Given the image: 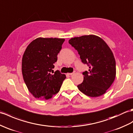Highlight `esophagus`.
Segmentation results:
<instances>
[{
	"mask_svg": "<svg viewBox=\"0 0 133 133\" xmlns=\"http://www.w3.org/2000/svg\"><path fill=\"white\" fill-rule=\"evenodd\" d=\"M74 74V72H72V73H68L67 74H68V75H72V74Z\"/></svg>",
	"mask_w": 133,
	"mask_h": 133,
	"instance_id": "esophagus-1",
	"label": "esophagus"
}]
</instances>
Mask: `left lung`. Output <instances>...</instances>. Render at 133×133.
Here are the masks:
<instances>
[{
  "mask_svg": "<svg viewBox=\"0 0 133 133\" xmlns=\"http://www.w3.org/2000/svg\"><path fill=\"white\" fill-rule=\"evenodd\" d=\"M69 42L78 51L82 62L89 66L88 72H83V82L78 85L80 91L92 97L104 95L116 75L115 58L109 46L94 35L71 38Z\"/></svg>",
  "mask_w": 133,
  "mask_h": 133,
  "instance_id": "8db88e82",
  "label": "left lung"
}]
</instances>
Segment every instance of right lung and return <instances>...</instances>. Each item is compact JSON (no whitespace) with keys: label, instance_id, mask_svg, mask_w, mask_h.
<instances>
[{"label":"right lung","instance_id":"obj_1","mask_svg":"<svg viewBox=\"0 0 133 133\" xmlns=\"http://www.w3.org/2000/svg\"><path fill=\"white\" fill-rule=\"evenodd\" d=\"M64 40L38 37L30 42L25 50L22 74L28 89L35 98L48 100L59 91L66 77L58 70L53 74L52 69Z\"/></svg>","mask_w":133,"mask_h":133}]
</instances>
